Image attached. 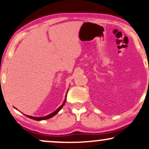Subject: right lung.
Wrapping results in <instances>:
<instances>
[{"instance_id":"add662e5","label":"right lung","mask_w":149,"mask_h":149,"mask_svg":"<svg viewBox=\"0 0 149 149\" xmlns=\"http://www.w3.org/2000/svg\"><path fill=\"white\" fill-rule=\"evenodd\" d=\"M68 93V92H67ZM66 96H67V93H66V95H65V100H64V102H63V104H62V105L60 106V107H58L57 109L56 110V111H54L53 112V113H50V114H49L48 115H46V116H44V117H33V116H30V115H25V114H24V115H25V116L26 117H29V118H30V119H34V120H36V121H41V120H45V119H49V118H51V117H54V115H56V114H57L58 112L60 111V110L62 108H63V106H64V104H65V100H66ZM14 108H15V109H16V108L14 107ZM17 110V109H16Z\"/></svg>"}]
</instances>
